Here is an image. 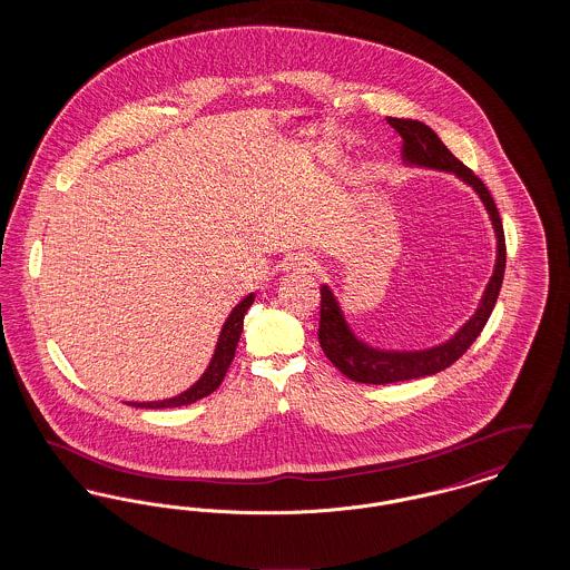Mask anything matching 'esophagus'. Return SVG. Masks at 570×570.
<instances>
[{
	"label": "esophagus",
	"mask_w": 570,
	"mask_h": 570,
	"mask_svg": "<svg viewBox=\"0 0 570 570\" xmlns=\"http://www.w3.org/2000/svg\"><path fill=\"white\" fill-rule=\"evenodd\" d=\"M286 269H293L298 273H314L318 269V261L309 254H295L288 258L286 263Z\"/></svg>",
	"instance_id": "34e87169"
}]
</instances>
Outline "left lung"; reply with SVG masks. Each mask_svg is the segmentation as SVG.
I'll return each instance as SVG.
<instances>
[{
  "instance_id": "8db88e82",
  "label": "left lung",
  "mask_w": 570,
  "mask_h": 570,
  "mask_svg": "<svg viewBox=\"0 0 570 570\" xmlns=\"http://www.w3.org/2000/svg\"><path fill=\"white\" fill-rule=\"evenodd\" d=\"M386 121L404 138L406 163L453 173L460 177L461 181H465L476 190L481 200L485 203V209L498 237V258H495L493 275L489 279L488 291L481 298L476 314L461 326L458 335L451 337L446 344H440L428 351H414V353H384L356 340L351 326L346 325L333 293L328 291V286H323L321 288V323H318L321 348L326 354V358L346 379L363 382V384H391V382L423 379L453 365L461 354L474 344L483 326L488 325L489 316L495 307V301L502 288L504 267H507L504 228L488 186L444 147V142L438 138L430 126L416 119H397V117H389Z\"/></svg>"
}]
</instances>
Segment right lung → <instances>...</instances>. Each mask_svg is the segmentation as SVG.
<instances>
[{
	"instance_id": "add662e5",
	"label": "right lung",
	"mask_w": 570,
	"mask_h": 570,
	"mask_svg": "<svg viewBox=\"0 0 570 570\" xmlns=\"http://www.w3.org/2000/svg\"><path fill=\"white\" fill-rule=\"evenodd\" d=\"M254 301V295H247V297L230 312V316L226 318V323L222 326V333H219V340H217L216 353L212 356V363L209 367L205 370V374L200 376V380L196 384H191L188 391L179 393L177 397H170V400H163V402H135L130 406L136 407H177L188 406L194 404L196 400H203L207 395H212L216 391L217 386L222 384V380L226 376L233 358H235V351H237V344H239V337H242V331H244V316L245 312L249 309Z\"/></svg>"
}]
</instances>
